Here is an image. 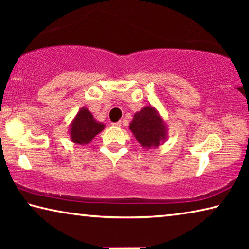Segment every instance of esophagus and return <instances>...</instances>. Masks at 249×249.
Masks as SVG:
<instances>
[{
  "label": "esophagus",
  "instance_id": "34e87169",
  "mask_svg": "<svg viewBox=\"0 0 249 249\" xmlns=\"http://www.w3.org/2000/svg\"><path fill=\"white\" fill-rule=\"evenodd\" d=\"M112 126H115V127H121L122 123L121 122H116V123H112Z\"/></svg>",
  "mask_w": 249,
  "mask_h": 249
}]
</instances>
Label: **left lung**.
Instances as JSON below:
<instances>
[{"mask_svg": "<svg viewBox=\"0 0 249 249\" xmlns=\"http://www.w3.org/2000/svg\"><path fill=\"white\" fill-rule=\"evenodd\" d=\"M136 141L145 149L158 148L168 138V127L163 117L151 105H146L134 114L129 123Z\"/></svg>", "mask_w": 249, "mask_h": 249, "instance_id": "left-lung-1", "label": "left lung"}]
</instances>
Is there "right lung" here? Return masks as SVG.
Masks as SVG:
<instances>
[{
    "label": "right lung",
    "instance_id": "obj_1",
    "mask_svg": "<svg viewBox=\"0 0 249 249\" xmlns=\"http://www.w3.org/2000/svg\"><path fill=\"white\" fill-rule=\"evenodd\" d=\"M105 125L96 121L87 107H81L70 123L69 134L72 142L78 145H88Z\"/></svg>",
    "mask_w": 249,
    "mask_h": 249
}]
</instances>
